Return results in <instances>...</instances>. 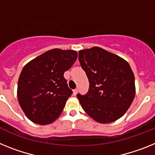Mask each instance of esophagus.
Returning a JSON list of instances; mask_svg holds the SVG:
<instances>
[{"label":"esophagus","instance_id":"1","mask_svg":"<svg viewBox=\"0 0 155 155\" xmlns=\"http://www.w3.org/2000/svg\"><path fill=\"white\" fill-rule=\"evenodd\" d=\"M78 93V89H75V90H73V94L74 95H76V94Z\"/></svg>","mask_w":155,"mask_h":155}]
</instances>
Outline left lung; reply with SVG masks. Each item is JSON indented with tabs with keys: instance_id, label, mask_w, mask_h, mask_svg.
Here are the masks:
<instances>
[{
	"instance_id": "8db88e82",
	"label": "left lung",
	"mask_w": 155,
	"mask_h": 155,
	"mask_svg": "<svg viewBox=\"0 0 155 155\" xmlns=\"http://www.w3.org/2000/svg\"><path fill=\"white\" fill-rule=\"evenodd\" d=\"M79 61L90 83L85 95H76L83 110L100 123L121 118L135 97V79L129 63L98 47L79 51Z\"/></svg>"
}]
</instances>
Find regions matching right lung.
<instances>
[{
  "mask_svg": "<svg viewBox=\"0 0 155 155\" xmlns=\"http://www.w3.org/2000/svg\"><path fill=\"white\" fill-rule=\"evenodd\" d=\"M76 58L75 51L55 48L24 66L18 79L17 96L29 120L47 125L58 118L72 94L64 73Z\"/></svg>",
  "mask_w": 155,
  "mask_h": 155,
  "instance_id": "add662e5",
  "label": "right lung"
}]
</instances>
